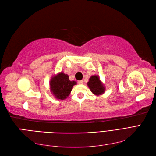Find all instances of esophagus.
<instances>
[{"label": "esophagus", "instance_id": "esophagus-1", "mask_svg": "<svg viewBox=\"0 0 156 156\" xmlns=\"http://www.w3.org/2000/svg\"><path fill=\"white\" fill-rule=\"evenodd\" d=\"M78 83H79V84H80V85H81V84H83V80L79 81H78Z\"/></svg>", "mask_w": 156, "mask_h": 156}]
</instances>
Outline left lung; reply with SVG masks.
Masks as SVG:
<instances>
[{
	"instance_id": "obj_1",
	"label": "left lung",
	"mask_w": 156,
	"mask_h": 156,
	"mask_svg": "<svg viewBox=\"0 0 156 156\" xmlns=\"http://www.w3.org/2000/svg\"><path fill=\"white\" fill-rule=\"evenodd\" d=\"M89 88L94 94L97 96L101 95L105 91V87L101 81L98 75H93L89 78V82L87 83Z\"/></svg>"
}]
</instances>
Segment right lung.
I'll return each mask as SVG.
<instances>
[{
    "mask_svg": "<svg viewBox=\"0 0 156 156\" xmlns=\"http://www.w3.org/2000/svg\"><path fill=\"white\" fill-rule=\"evenodd\" d=\"M77 84L75 81H70L69 76L60 72L51 77L49 85L51 93L57 99L64 100L69 95L73 87Z\"/></svg>",
    "mask_w": 156,
    "mask_h": 156,
    "instance_id": "1",
    "label": "right lung"
}]
</instances>
